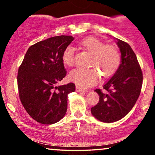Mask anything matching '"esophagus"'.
I'll return each mask as SVG.
<instances>
[{"label": "esophagus", "mask_w": 155, "mask_h": 155, "mask_svg": "<svg viewBox=\"0 0 155 155\" xmlns=\"http://www.w3.org/2000/svg\"><path fill=\"white\" fill-rule=\"evenodd\" d=\"M76 91L78 92H80V93H87V92H88V90H84V89H81L79 87H77L76 86Z\"/></svg>", "instance_id": "1"}]
</instances>
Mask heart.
Segmentation results:
<instances>
[{
	"label": "heart",
	"instance_id": "b5f03b06",
	"mask_svg": "<svg viewBox=\"0 0 155 155\" xmlns=\"http://www.w3.org/2000/svg\"><path fill=\"white\" fill-rule=\"evenodd\" d=\"M79 47L92 54L89 65L93 67L104 77L113 75L120 66V54L116 47L106 45L104 42L95 37H87L80 41ZM74 51L71 46L64 49L62 54V62L66 67H71L74 64ZM70 81L80 87L87 88L96 84L99 80V75L94 68H76L68 75Z\"/></svg>",
	"mask_w": 155,
	"mask_h": 155
}]
</instances>
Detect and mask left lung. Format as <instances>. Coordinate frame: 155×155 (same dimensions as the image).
<instances>
[{
	"instance_id": "left-lung-1",
	"label": "left lung",
	"mask_w": 155,
	"mask_h": 155,
	"mask_svg": "<svg viewBox=\"0 0 155 155\" xmlns=\"http://www.w3.org/2000/svg\"><path fill=\"white\" fill-rule=\"evenodd\" d=\"M114 38L121 52L120 66L103 87L106 93L100 89L95 90L100 98L91 108L92 116L106 123L117 122L130 111L139 97L143 82L141 69L132 48L123 41Z\"/></svg>"
}]
</instances>
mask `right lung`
Here are the masks:
<instances>
[{
    "label": "right lung",
    "mask_w": 155,
    "mask_h": 155,
    "mask_svg": "<svg viewBox=\"0 0 155 155\" xmlns=\"http://www.w3.org/2000/svg\"><path fill=\"white\" fill-rule=\"evenodd\" d=\"M71 35H58L33 44L27 51L17 76L19 95L28 114L41 124L59 122L67 111L68 95L75 84L57 86L66 75L62 62Z\"/></svg>",
    "instance_id": "1"
}]
</instances>
